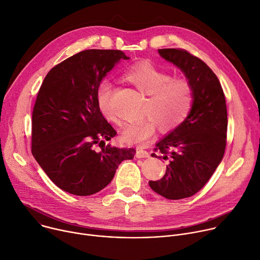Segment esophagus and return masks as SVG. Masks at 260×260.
<instances>
[{
  "label": "esophagus",
  "instance_id": "1",
  "mask_svg": "<svg viewBox=\"0 0 260 260\" xmlns=\"http://www.w3.org/2000/svg\"><path fill=\"white\" fill-rule=\"evenodd\" d=\"M136 157L138 158H141V157H149V152L146 151V150H143V149H137V152H136Z\"/></svg>",
  "mask_w": 260,
  "mask_h": 260
}]
</instances>
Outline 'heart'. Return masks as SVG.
I'll return each instance as SVG.
<instances>
[{"label":"heart","mask_w":260,"mask_h":260,"mask_svg":"<svg viewBox=\"0 0 260 260\" xmlns=\"http://www.w3.org/2000/svg\"><path fill=\"white\" fill-rule=\"evenodd\" d=\"M123 79L139 92L148 96L143 120L128 123L122 131V141L126 144L143 146L153 138L159 126L170 132L181 125L190 114L194 103V88L190 81L172 76L149 61H141L129 67ZM113 87L108 81L96 89L98 106L107 119L119 123L112 108Z\"/></svg>","instance_id":"heart-1"}]
</instances>
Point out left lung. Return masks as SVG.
Wrapping results in <instances>:
<instances>
[{
	"label": "left lung",
	"mask_w": 260,
	"mask_h": 260,
	"mask_svg": "<svg viewBox=\"0 0 260 260\" xmlns=\"http://www.w3.org/2000/svg\"><path fill=\"white\" fill-rule=\"evenodd\" d=\"M158 54L184 74L194 88V103L184 122L155 145L156 155L169 159L161 179L149 181L158 195L178 200L199 192L221 162L227 136V109L219 79L199 58L180 49Z\"/></svg>",
	"instance_id": "8db88e82"
}]
</instances>
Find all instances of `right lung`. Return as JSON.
<instances>
[{"instance_id": "right-lung-1", "label": "right lung", "mask_w": 260, "mask_h": 260, "mask_svg": "<svg viewBox=\"0 0 260 260\" xmlns=\"http://www.w3.org/2000/svg\"><path fill=\"white\" fill-rule=\"evenodd\" d=\"M121 59L118 50H86L53 67L38 91L32 114V153L61 190L93 195L113 179L119 164L132 159L134 148L106 141L117 134L96 102L102 80Z\"/></svg>"}]
</instances>
